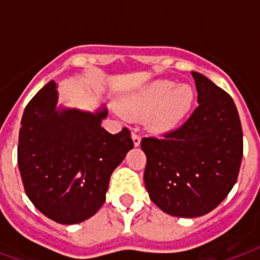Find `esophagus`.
Instances as JSON below:
<instances>
[{"label": "esophagus", "instance_id": "34e87169", "mask_svg": "<svg viewBox=\"0 0 260 260\" xmlns=\"http://www.w3.org/2000/svg\"><path fill=\"white\" fill-rule=\"evenodd\" d=\"M132 140H134L135 147L140 146V135L138 134V131H136V129H135L134 132H132Z\"/></svg>", "mask_w": 260, "mask_h": 260}]
</instances>
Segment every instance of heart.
I'll list each match as a JSON object with an SVG mask.
<instances>
[{
    "instance_id": "b5f03b06",
    "label": "heart",
    "mask_w": 260,
    "mask_h": 260,
    "mask_svg": "<svg viewBox=\"0 0 260 260\" xmlns=\"http://www.w3.org/2000/svg\"><path fill=\"white\" fill-rule=\"evenodd\" d=\"M194 102V91L189 85H178L171 81H156L140 93L121 102V112L128 117L139 118L155 110L148 126L155 134H166L175 129L187 116Z\"/></svg>"
}]
</instances>
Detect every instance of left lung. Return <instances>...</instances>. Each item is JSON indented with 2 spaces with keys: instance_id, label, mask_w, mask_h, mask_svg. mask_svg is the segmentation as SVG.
Returning a JSON list of instances; mask_svg holds the SVG:
<instances>
[{
  "instance_id": "left-lung-1",
  "label": "left lung",
  "mask_w": 260,
  "mask_h": 260,
  "mask_svg": "<svg viewBox=\"0 0 260 260\" xmlns=\"http://www.w3.org/2000/svg\"><path fill=\"white\" fill-rule=\"evenodd\" d=\"M198 106L163 139L143 138L144 183L155 205L175 217H200L228 196L243 158V131L234 100L200 73H191Z\"/></svg>"
}]
</instances>
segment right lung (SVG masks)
I'll list each match as a JSON object with an SVG mask.
<instances>
[{
    "label": "right lung",
    "instance_id": "add662e5",
    "mask_svg": "<svg viewBox=\"0 0 260 260\" xmlns=\"http://www.w3.org/2000/svg\"><path fill=\"white\" fill-rule=\"evenodd\" d=\"M56 104V83L51 81L26 105L17 162L32 204L51 220L70 225L97 213L110 175L134 142L128 128L116 135L102 128L105 108L91 113Z\"/></svg>",
    "mask_w": 260,
    "mask_h": 260
}]
</instances>
